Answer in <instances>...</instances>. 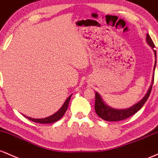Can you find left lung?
<instances>
[{"label":"left lung","mask_w":158,"mask_h":158,"mask_svg":"<svg viewBox=\"0 0 158 158\" xmlns=\"http://www.w3.org/2000/svg\"><path fill=\"white\" fill-rule=\"evenodd\" d=\"M146 42L148 44V45L152 48L155 56V66H154V72L152 79V84H151L146 94L139 102L136 103L134 105H133L132 107L127 108V109H115V108L110 107L107 104H106L105 102L103 101L102 96L97 92H95V113H97V115H98L99 117L102 118V119L109 122H117L130 117V116L135 114L138 110H139L143 107L145 103L146 102L147 99L149 97L151 91H152V85H153L154 82V75H155V70L156 67V63H157V60H156V58H157V53H156L155 50H154V48L155 47V44H154L153 41L151 39L150 36L148 33H147L146 36Z\"/></svg>","instance_id":"8db88e82"}]
</instances>
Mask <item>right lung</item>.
Here are the masks:
<instances>
[{
	"label": "right lung",
	"mask_w": 158,
	"mask_h": 158,
	"mask_svg": "<svg viewBox=\"0 0 158 158\" xmlns=\"http://www.w3.org/2000/svg\"><path fill=\"white\" fill-rule=\"evenodd\" d=\"M72 95H71L70 96H69L67 98L65 102H64V104H63L61 107L60 108L59 110L57 112H56L55 113H54L53 115H51L50 116H48V117L44 118H33L31 117H27L26 116L28 119L31 120V121L36 122V123H41V124H49V123H53V122H55L58 120L60 119L63 116V115L65 114V113L66 112L67 108H68L69 104V101L71 97H72Z\"/></svg>",
	"instance_id": "right-lung-1"
}]
</instances>
